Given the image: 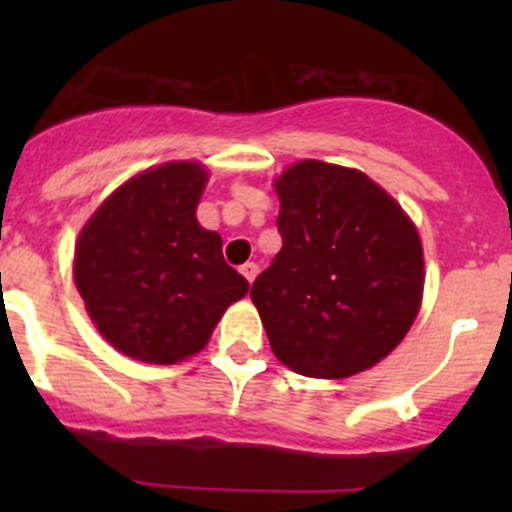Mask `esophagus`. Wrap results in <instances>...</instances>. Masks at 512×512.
Segmentation results:
<instances>
[{"mask_svg":"<svg viewBox=\"0 0 512 512\" xmlns=\"http://www.w3.org/2000/svg\"><path fill=\"white\" fill-rule=\"evenodd\" d=\"M240 272L245 275V280L252 285V282H255V277H257V272H260V267H257L255 262H245V265L240 267Z\"/></svg>","mask_w":512,"mask_h":512,"instance_id":"1","label":"esophagus"}]
</instances>
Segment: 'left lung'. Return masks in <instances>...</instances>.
Segmentation results:
<instances>
[{
    "label": "left lung",
    "instance_id": "left-lung-1",
    "mask_svg": "<svg viewBox=\"0 0 512 512\" xmlns=\"http://www.w3.org/2000/svg\"><path fill=\"white\" fill-rule=\"evenodd\" d=\"M275 190L282 250L250 292L272 352L312 379L379 364L421 307L416 225L361 170L322 160L289 165Z\"/></svg>",
    "mask_w": 512,
    "mask_h": 512
}]
</instances>
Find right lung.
<instances>
[{
    "label": "right lung",
    "mask_w": 512,
    "mask_h": 512,
    "mask_svg": "<svg viewBox=\"0 0 512 512\" xmlns=\"http://www.w3.org/2000/svg\"><path fill=\"white\" fill-rule=\"evenodd\" d=\"M208 170L175 160L126 180L81 230L76 289L111 347L148 364H175L208 344L245 277L195 210Z\"/></svg>",
    "instance_id": "add662e5"
}]
</instances>
